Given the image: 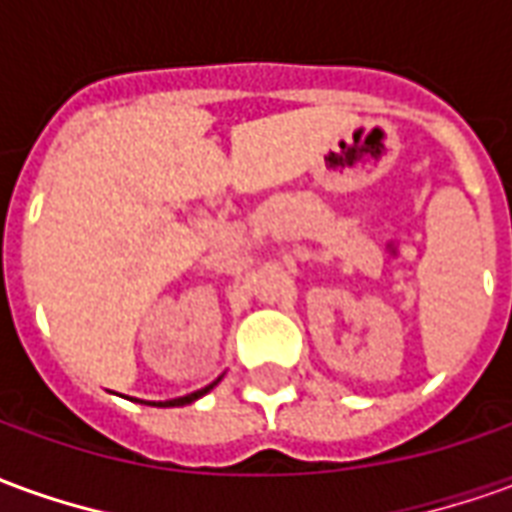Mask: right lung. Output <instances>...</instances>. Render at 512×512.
<instances>
[{
    "mask_svg": "<svg viewBox=\"0 0 512 512\" xmlns=\"http://www.w3.org/2000/svg\"><path fill=\"white\" fill-rule=\"evenodd\" d=\"M213 386H216V381L208 386H202V389H197V392H191V395H186V397H175V400H167V403H150V406H186V403L197 400V397H202L205 392H211Z\"/></svg>",
    "mask_w": 512,
    "mask_h": 512,
    "instance_id": "right-lung-1",
    "label": "right lung"
}]
</instances>
